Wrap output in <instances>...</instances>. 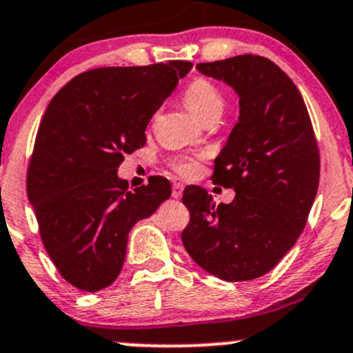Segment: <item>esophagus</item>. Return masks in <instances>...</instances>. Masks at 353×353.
Masks as SVG:
<instances>
[{
  "mask_svg": "<svg viewBox=\"0 0 353 353\" xmlns=\"http://www.w3.org/2000/svg\"><path fill=\"white\" fill-rule=\"evenodd\" d=\"M183 191H184V185L176 183L172 185V197L174 199H181V196H183Z\"/></svg>",
  "mask_w": 353,
  "mask_h": 353,
  "instance_id": "esophagus-1",
  "label": "esophagus"
}]
</instances>
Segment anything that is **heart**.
Segmentation results:
<instances>
[{
	"label": "heart",
	"instance_id": "obj_1",
	"mask_svg": "<svg viewBox=\"0 0 353 353\" xmlns=\"http://www.w3.org/2000/svg\"><path fill=\"white\" fill-rule=\"evenodd\" d=\"M183 100L189 110L194 112L204 122H212V120L219 119L226 107L223 90L206 77H196L185 85ZM201 159H203V154H181V156L170 159V168L181 176L194 177L196 174H199Z\"/></svg>",
	"mask_w": 353,
	"mask_h": 353
}]
</instances>
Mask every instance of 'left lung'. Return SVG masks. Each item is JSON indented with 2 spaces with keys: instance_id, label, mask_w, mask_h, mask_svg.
Wrapping results in <instances>:
<instances>
[{
  "instance_id": "left-lung-1",
  "label": "left lung",
  "mask_w": 353,
  "mask_h": 353,
  "mask_svg": "<svg viewBox=\"0 0 353 353\" xmlns=\"http://www.w3.org/2000/svg\"><path fill=\"white\" fill-rule=\"evenodd\" d=\"M197 70L239 95V120L211 177L236 196L216 206L208 191L185 188L191 219L183 245L221 280H254L292 250L307 224L319 189V144L296 85L268 58L238 55Z\"/></svg>"
}]
</instances>
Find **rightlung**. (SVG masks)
Here are the masks:
<instances>
[{
	"label": "right lung",
	"mask_w": 353,
	"mask_h": 353,
	"mask_svg": "<svg viewBox=\"0 0 353 353\" xmlns=\"http://www.w3.org/2000/svg\"><path fill=\"white\" fill-rule=\"evenodd\" d=\"M191 68V61L172 60L88 70L46 108L26 192L46 253L75 288L99 292L114 283L129 231L170 196L165 177L130 189L117 168L145 145L147 123Z\"/></svg>",
	"instance_id": "obj_1"
}]
</instances>
